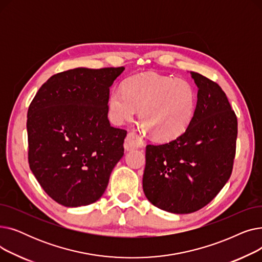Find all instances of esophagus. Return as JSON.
Masks as SVG:
<instances>
[{
    "label": "esophagus",
    "instance_id": "obj_1",
    "mask_svg": "<svg viewBox=\"0 0 262 262\" xmlns=\"http://www.w3.org/2000/svg\"><path fill=\"white\" fill-rule=\"evenodd\" d=\"M143 146H144V142L138 135H137L135 132L128 133L125 139V143H124V147H125L126 150L143 147Z\"/></svg>",
    "mask_w": 262,
    "mask_h": 262
}]
</instances>
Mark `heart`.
Here are the masks:
<instances>
[{
	"label": "heart",
	"instance_id": "heart-1",
	"mask_svg": "<svg viewBox=\"0 0 262 262\" xmlns=\"http://www.w3.org/2000/svg\"><path fill=\"white\" fill-rule=\"evenodd\" d=\"M115 122L132 120L139 110L144 128L158 140H172L182 135L194 116L196 93L189 81L159 74H140L114 87L108 96Z\"/></svg>",
	"mask_w": 262,
	"mask_h": 262
}]
</instances>
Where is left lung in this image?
Masks as SVG:
<instances>
[{
	"mask_svg": "<svg viewBox=\"0 0 262 262\" xmlns=\"http://www.w3.org/2000/svg\"><path fill=\"white\" fill-rule=\"evenodd\" d=\"M199 88L194 116L180 137L147 144L143 191L159 209L191 213L210 203L229 180L236 155L237 117L216 82L190 72Z\"/></svg>",
	"mask_w": 262,
	"mask_h": 262,
	"instance_id": "8db88e82",
	"label": "left lung"
}]
</instances>
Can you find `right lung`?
I'll return each mask as SVG.
<instances>
[{"instance_id":"1","label":"right lung","mask_w":262,"mask_h":262,"mask_svg":"<svg viewBox=\"0 0 262 262\" xmlns=\"http://www.w3.org/2000/svg\"><path fill=\"white\" fill-rule=\"evenodd\" d=\"M124 69L55 74L29 107L30 168L46 193L66 207L98 201L124 155L127 132L113 127L107 117L109 88Z\"/></svg>"}]
</instances>
